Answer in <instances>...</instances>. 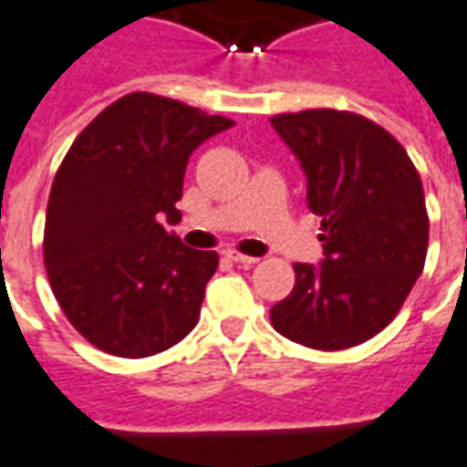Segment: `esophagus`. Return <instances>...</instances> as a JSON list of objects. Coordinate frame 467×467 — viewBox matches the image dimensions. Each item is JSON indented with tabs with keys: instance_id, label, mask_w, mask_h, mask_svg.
Masks as SVG:
<instances>
[{
	"instance_id": "esophagus-1",
	"label": "esophagus",
	"mask_w": 467,
	"mask_h": 467,
	"mask_svg": "<svg viewBox=\"0 0 467 467\" xmlns=\"http://www.w3.org/2000/svg\"><path fill=\"white\" fill-rule=\"evenodd\" d=\"M227 260H233V263L237 265H254L257 263V257H250V254H243V253H237V250H227Z\"/></svg>"
}]
</instances>
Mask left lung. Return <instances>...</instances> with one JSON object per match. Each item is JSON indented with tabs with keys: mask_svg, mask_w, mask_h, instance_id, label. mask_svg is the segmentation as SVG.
Returning <instances> with one entry per match:
<instances>
[{
	"mask_svg": "<svg viewBox=\"0 0 467 467\" xmlns=\"http://www.w3.org/2000/svg\"><path fill=\"white\" fill-rule=\"evenodd\" d=\"M307 177L323 217V263H295V287L270 310L273 327L315 350H345L400 313L428 254L420 174L402 144L368 117L305 109L270 119Z\"/></svg>",
	"mask_w": 467,
	"mask_h": 467,
	"instance_id": "obj_1",
	"label": "left lung"
}]
</instances>
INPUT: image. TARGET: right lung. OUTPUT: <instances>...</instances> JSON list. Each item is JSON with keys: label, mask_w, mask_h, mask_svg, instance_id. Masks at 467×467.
<instances>
[{"label": "right lung", "mask_w": 467, "mask_h": 467, "mask_svg": "<svg viewBox=\"0 0 467 467\" xmlns=\"http://www.w3.org/2000/svg\"><path fill=\"white\" fill-rule=\"evenodd\" d=\"M233 119L132 92L102 109L59 164L47 202L45 267L77 333L117 358H147L190 335L213 250H190L180 223L190 154Z\"/></svg>", "instance_id": "right-lung-1"}]
</instances>
